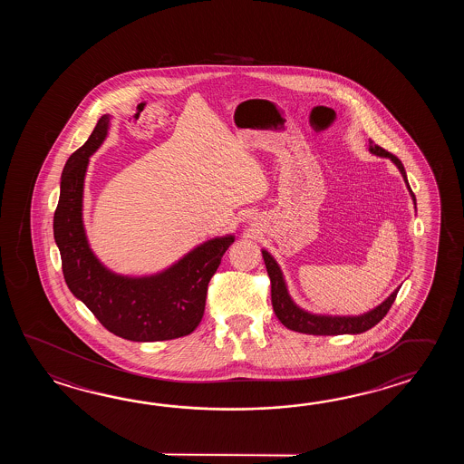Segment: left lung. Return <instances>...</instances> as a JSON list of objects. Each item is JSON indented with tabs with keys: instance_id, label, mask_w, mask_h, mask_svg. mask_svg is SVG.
<instances>
[{
	"instance_id": "8db88e82",
	"label": "left lung",
	"mask_w": 464,
	"mask_h": 464,
	"mask_svg": "<svg viewBox=\"0 0 464 464\" xmlns=\"http://www.w3.org/2000/svg\"><path fill=\"white\" fill-rule=\"evenodd\" d=\"M370 152L375 154L378 158L390 159L394 166L398 168V170L403 176L404 184L408 188L410 196L413 198L414 208H416V198H414L413 190L408 184L406 170H404L401 160L393 154H390L385 149L376 146V144L370 146ZM262 256H264L266 274L270 276V284H272V306H274L276 318L288 330H294L298 334H306V335H358V334H363L366 330L373 328L380 320H383V316L388 314L390 306L393 305L396 294L400 290V286H398L392 295L385 298V302H382L380 305L372 308L370 312L360 314V315L312 314L305 308L296 305L294 298L288 294L285 276H284L280 266L276 264V258L270 256L266 248H262Z\"/></svg>"
}]
</instances>
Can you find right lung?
<instances>
[{"instance_id":"obj_1","label":"right lung","mask_w":464,"mask_h":464,"mask_svg":"<svg viewBox=\"0 0 464 464\" xmlns=\"http://www.w3.org/2000/svg\"><path fill=\"white\" fill-rule=\"evenodd\" d=\"M109 121V114L99 119L86 144L68 159L61 174L53 230L64 280L71 294L114 335L130 342L188 335L204 316L208 282L236 237L227 234L206 240L152 276H121L104 266L89 246L82 198L89 158L108 136Z\"/></svg>"}]
</instances>
